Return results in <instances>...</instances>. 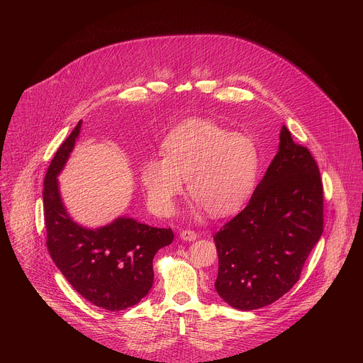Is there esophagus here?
I'll return each mask as SVG.
<instances>
[{"label":"esophagus","instance_id":"esophagus-1","mask_svg":"<svg viewBox=\"0 0 363 363\" xmlns=\"http://www.w3.org/2000/svg\"><path fill=\"white\" fill-rule=\"evenodd\" d=\"M196 233L194 230H182L181 231V238L185 241H194L196 238Z\"/></svg>","mask_w":363,"mask_h":363}]
</instances>
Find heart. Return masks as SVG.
Wrapping results in <instances>:
<instances>
[{"instance_id":"obj_1","label":"heart","mask_w":363,"mask_h":363,"mask_svg":"<svg viewBox=\"0 0 363 363\" xmlns=\"http://www.w3.org/2000/svg\"><path fill=\"white\" fill-rule=\"evenodd\" d=\"M162 157L140 165V182L150 208L161 216L175 211L188 191L210 216L238 213L248 202L260 168L257 142L245 133L206 119H191L171 129L161 142Z\"/></svg>"}]
</instances>
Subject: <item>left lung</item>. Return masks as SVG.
<instances>
[{"instance_id":"8db88e82","label":"left lung","mask_w":363,"mask_h":363,"mask_svg":"<svg viewBox=\"0 0 363 363\" xmlns=\"http://www.w3.org/2000/svg\"><path fill=\"white\" fill-rule=\"evenodd\" d=\"M322 233L319 167L283 126L279 152L250 202L214 234L218 294L241 310L274 303L298 281Z\"/></svg>"}]
</instances>
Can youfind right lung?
<instances>
[{
  "instance_id": "right-lung-1",
  "label": "right lung",
  "mask_w": 363,
  "mask_h": 363,
  "mask_svg": "<svg viewBox=\"0 0 363 363\" xmlns=\"http://www.w3.org/2000/svg\"><path fill=\"white\" fill-rule=\"evenodd\" d=\"M82 122L51 160L43 189L47 248L57 269L86 300L109 312L139 303L153 283L152 262L174 240L171 228H157L132 218L87 230L70 220L62 203L57 175L79 136Z\"/></svg>"
}]
</instances>
